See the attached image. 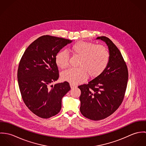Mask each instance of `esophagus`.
<instances>
[{
    "mask_svg": "<svg viewBox=\"0 0 146 146\" xmlns=\"http://www.w3.org/2000/svg\"><path fill=\"white\" fill-rule=\"evenodd\" d=\"M70 87H71V89H74V88H76V85H73V84H70Z\"/></svg>",
    "mask_w": 146,
    "mask_h": 146,
    "instance_id": "esophagus-1",
    "label": "esophagus"
}]
</instances>
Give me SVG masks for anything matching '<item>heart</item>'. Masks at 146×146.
<instances>
[{
	"instance_id": "1",
	"label": "heart",
	"mask_w": 146,
	"mask_h": 146,
	"mask_svg": "<svg viewBox=\"0 0 146 146\" xmlns=\"http://www.w3.org/2000/svg\"><path fill=\"white\" fill-rule=\"evenodd\" d=\"M70 52L74 56L80 57L78 68H70L63 72L62 80L73 85L84 82L88 78H96L100 75L107 66L109 53L102 45H97L92 42L78 41L70 47ZM56 63L61 68L68 66L69 56L65 51L58 52L55 57Z\"/></svg>"
}]
</instances>
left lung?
<instances>
[{
  "label": "left lung",
  "mask_w": 146,
  "mask_h": 146,
  "mask_svg": "<svg viewBox=\"0 0 146 146\" xmlns=\"http://www.w3.org/2000/svg\"><path fill=\"white\" fill-rule=\"evenodd\" d=\"M109 50V61L104 71L88 84L78 86L81 90L80 110L84 117L101 120L112 115L121 104L127 86L128 71L121 52L109 38L99 36Z\"/></svg>",
  "instance_id": "8db88e82"
}]
</instances>
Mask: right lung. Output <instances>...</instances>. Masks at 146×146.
Segmentation results:
<instances>
[{
  "label": "right lung",
  "mask_w": 146,
  "mask_h": 146,
  "mask_svg": "<svg viewBox=\"0 0 146 146\" xmlns=\"http://www.w3.org/2000/svg\"><path fill=\"white\" fill-rule=\"evenodd\" d=\"M72 42L43 35L27 47L21 58L17 71L21 96L28 108L41 118L57 115L61 109L63 97L71 89L67 82L52 84L59 78L56 56Z\"/></svg>",
  "instance_id": "add662e5"
}]
</instances>
